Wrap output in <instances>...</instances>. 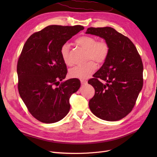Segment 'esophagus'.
<instances>
[{
  "label": "esophagus",
  "instance_id": "obj_1",
  "mask_svg": "<svg viewBox=\"0 0 157 157\" xmlns=\"http://www.w3.org/2000/svg\"><path fill=\"white\" fill-rule=\"evenodd\" d=\"M80 83H81L82 85H86L88 82L86 80H80Z\"/></svg>",
  "mask_w": 157,
  "mask_h": 157
}]
</instances>
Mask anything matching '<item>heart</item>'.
I'll use <instances>...</instances> for the list:
<instances>
[{
    "instance_id": "heart-1",
    "label": "heart",
    "mask_w": 157,
    "mask_h": 157,
    "mask_svg": "<svg viewBox=\"0 0 157 157\" xmlns=\"http://www.w3.org/2000/svg\"><path fill=\"white\" fill-rule=\"evenodd\" d=\"M75 43L80 48L86 51V59L89 61L84 65H78L71 68L69 71L71 78L86 79L88 78L97 69L96 63H103L107 58L109 52V46L104 40H97L92 36H82L75 40ZM61 59L66 65H70L69 46L63 44L60 48Z\"/></svg>"
}]
</instances>
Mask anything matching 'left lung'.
<instances>
[{"label": "left lung", "mask_w": 157, "mask_h": 157, "mask_svg": "<svg viewBox=\"0 0 157 157\" xmlns=\"http://www.w3.org/2000/svg\"><path fill=\"white\" fill-rule=\"evenodd\" d=\"M86 33L103 38L109 46L107 58L88 82L95 89L89 107L102 120H121L131 112L143 87L141 57L133 42L112 27H90Z\"/></svg>", "instance_id": "1"}]
</instances>
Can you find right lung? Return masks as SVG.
Listing matches in <instances>:
<instances>
[{
    "mask_svg": "<svg viewBox=\"0 0 157 157\" xmlns=\"http://www.w3.org/2000/svg\"><path fill=\"white\" fill-rule=\"evenodd\" d=\"M83 29L81 25H49L33 33L23 46L17 65L18 91L38 121L54 123L69 111V98L79 89L80 82L72 78L60 84L67 73L60 48Z\"/></svg>",
    "mask_w": 157,
    "mask_h": 157,
    "instance_id": "right-lung-1",
    "label": "right lung"
}]
</instances>
